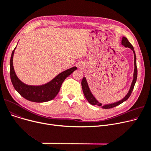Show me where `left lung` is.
I'll list each match as a JSON object with an SVG mask.
<instances>
[{
	"instance_id": "1",
	"label": "left lung",
	"mask_w": 151,
	"mask_h": 151,
	"mask_svg": "<svg viewBox=\"0 0 151 151\" xmlns=\"http://www.w3.org/2000/svg\"><path fill=\"white\" fill-rule=\"evenodd\" d=\"M122 45H124L125 47H129L130 48L134 53V73H133V81L132 83L131 84V87L130 88V90L128 92V93L126 95V96L121 100L117 101L114 103V104H109V105H101V104L99 103L96 99L93 97V95L92 94L89 88V86L88 84V83H87V81L86 80V78L84 77L82 80L81 81V86H82V89H83V91L84 93V96L86 97V99L88 100V101H89V104H91L92 105H98L99 106H101L102 108L104 109H108V108H114L119 105L121 104L122 103H123L124 101H126L127 100L130 96V95L133 90L134 84H135V83L137 81V74H138V71H137V60H136V54L135 52H134V48L133 46L132 45V44L129 42V40H127L126 37H122Z\"/></svg>"
}]
</instances>
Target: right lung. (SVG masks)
<instances>
[{"instance_id":"1","label":"right lung","mask_w":151,"mask_h":151,"mask_svg":"<svg viewBox=\"0 0 151 151\" xmlns=\"http://www.w3.org/2000/svg\"><path fill=\"white\" fill-rule=\"evenodd\" d=\"M13 51L10 59V74L11 81L15 90L17 91L22 97L27 100L37 103L46 102L52 100L57 96L60 89L61 85L66 78L72 73L77 69L76 67L68 69L60 73L52 81L46 84L38 86H28L22 83L17 76L16 75L13 65V57L14 50Z\"/></svg>"}]
</instances>
